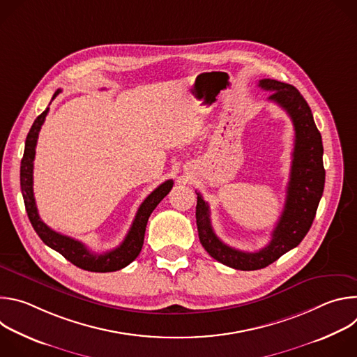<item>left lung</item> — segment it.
<instances>
[{
    "instance_id": "1",
    "label": "left lung",
    "mask_w": 357,
    "mask_h": 357,
    "mask_svg": "<svg viewBox=\"0 0 357 357\" xmlns=\"http://www.w3.org/2000/svg\"><path fill=\"white\" fill-rule=\"evenodd\" d=\"M259 87L271 91L268 100L287 112L295 130L285 206L271 233V241L256 252L225 244L213 231L209 205L199 192L196 193V225L202 245L219 263L241 271L264 268L302 241L312 226L325 186L322 137L307 100L292 84L278 80L263 79Z\"/></svg>"
}]
</instances>
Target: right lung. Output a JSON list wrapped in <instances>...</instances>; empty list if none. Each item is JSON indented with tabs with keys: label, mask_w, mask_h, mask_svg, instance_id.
Segmentation results:
<instances>
[{
	"label": "right lung",
	"mask_w": 357,
	"mask_h": 357,
	"mask_svg": "<svg viewBox=\"0 0 357 357\" xmlns=\"http://www.w3.org/2000/svg\"><path fill=\"white\" fill-rule=\"evenodd\" d=\"M62 90L58 89L52 97V100L61 93ZM49 107L36 117L33 121L25 141V149H24V157L21 161V190L24 196L25 209L29 218V222L32 227L35 229L36 234L40 237V240L54 248L55 251L61 252L62 256L69 260L76 267L91 271V273H112L121 270L127 267L131 261H134L138 254L141 252L142 244H144V236H145V227L148 218L154 209L158 206V203L169 193V190L174 186V181H165L161 183L155 190H152L145 200L141 203L138 208V212L135 215V219L124 238V241L114 250L103 252V254H94L90 251L82 241L75 240L72 237L63 236L55 230L46 226L36 209V203L33 197V160H35V148L38 135L40 131V127L45 121V117L47 116Z\"/></svg>",
	"instance_id": "right-lung-1"
}]
</instances>
